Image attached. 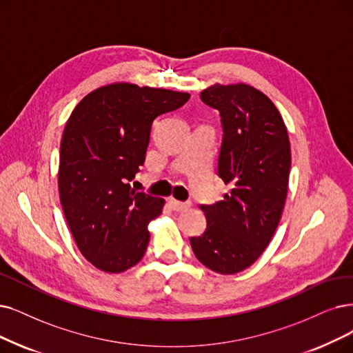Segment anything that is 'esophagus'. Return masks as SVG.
Masks as SVG:
<instances>
[{"instance_id": "34e87169", "label": "esophagus", "mask_w": 353, "mask_h": 353, "mask_svg": "<svg viewBox=\"0 0 353 353\" xmlns=\"http://www.w3.org/2000/svg\"><path fill=\"white\" fill-rule=\"evenodd\" d=\"M168 204H169V207H171L175 211H184V210H188L191 207V201H185L184 203V201H178L175 199H169Z\"/></svg>"}]
</instances>
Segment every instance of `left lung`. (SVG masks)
<instances>
[{"label": "left lung", "mask_w": 353, "mask_h": 353, "mask_svg": "<svg viewBox=\"0 0 353 353\" xmlns=\"http://www.w3.org/2000/svg\"><path fill=\"white\" fill-rule=\"evenodd\" d=\"M200 98L220 112L217 174L230 192L201 205L207 228L190 243L208 270L230 275L255 262L278 228L288 191L290 139L274 103L246 83H216Z\"/></svg>", "instance_id": "8db88e82"}]
</instances>
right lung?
Segmentation results:
<instances>
[{
    "label": "right lung",
    "mask_w": 353,
    "mask_h": 353,
    "mask_svg": "<svg viewBox=\"0 0 353 353\" xmlns=\"http://www.w3.org/2000/svg\"><path fill=\"white\" fill-rule=\"evenodd\" d=\"M188 100L187 92L110 83L83 97L66 121L61 204L79 252L98 270L119 274L143 258L148 224L165 200L129 182L145 162L153 120Z\"/></svg>",
    "instance_id": "add662e5"
}]
</instances>
